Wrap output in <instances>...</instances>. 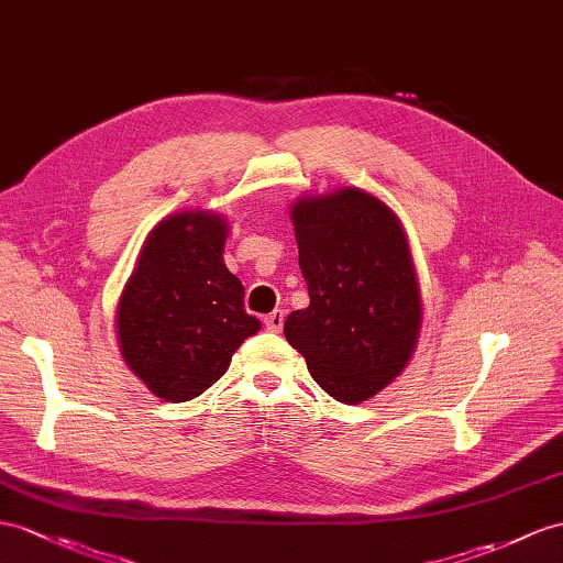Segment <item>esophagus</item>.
Wrapping results in <instances>:
<instances>
[{"label": "esophagus", "mask_w": 563, "mask_h": 563, "mask_svg": "<svg viewBox=\"0 0 563 563\" xmlns=\"http://www.w3.org/2000/svg\"><path fill=\"white\" fill-rule=\"evenodd\" d=\"M265 327L269 332H282L284 327V310H274L269 314H265Z\"/></svg>", "instance_id": "esophagus-1"}]
</instances>
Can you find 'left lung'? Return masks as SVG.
I'll return each mask as SVG.
<instances>
[{"instance_id": "obj_1", "label": "left lung", "mask_w": 563, "mask_h": 563, "mask_svg": "<svg viewBox=\"0 0 563 563\" xmlns=\"http://www.w3.org/2000/svg\"><path fill=\"white\" fill-rule=\"evenodd\" d=\"M310 306L284 336L312 379L341 404H363L413 358L422 298L401 219L377 196L341 186L291 205Z\"/></svg>"}]
</instances>
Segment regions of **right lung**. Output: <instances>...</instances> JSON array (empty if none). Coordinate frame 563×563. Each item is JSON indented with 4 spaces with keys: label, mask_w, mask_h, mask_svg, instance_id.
I'll return each instance as SVG.
<instances>
[{
    "label": "right lung",
    "mask_w": 563,
    "mask_h": 563,
    "mask_svg": "<svg viewBox=\"0 0 563 563\" xmlns=\"http://www.w3.org/2000/svg\"><path fill=\"white\" fill-rule=\"evenodd\" d=\"M227 236L224 214L196 208L164 217L119 296L121 358L164 401L210 389L263 327L243 310V284L224 265Z\"/></svg>",
    "instance_id": "add662e5"
}]
</instances>
